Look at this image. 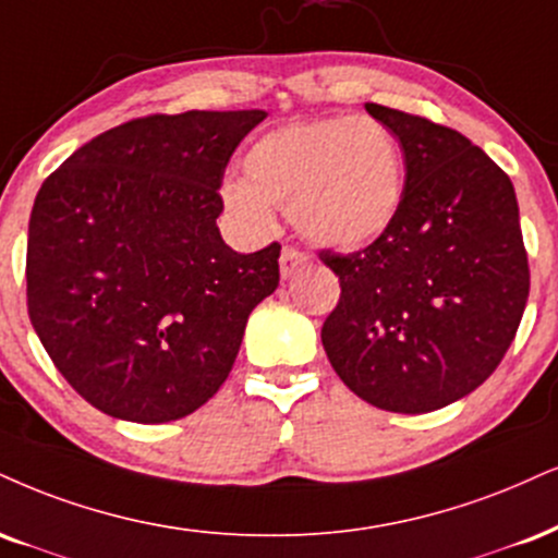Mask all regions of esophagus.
<instances>
[{"instance_id":"esophagus-1","label":"esophagus","mask_w":558,"mask_h":558,"mask_svg":"<svg viewBox=\"0 0 558 558\" xmlns=\"http://www.w3.org/2000/svg\"><path fill=\"white\" fill-rule=\"evenodd\" d=\"M306 254L299 252L296 246H283V252H280V275H283V278H291L299 267L306 265Z\"/></svg>"}]
</instances>
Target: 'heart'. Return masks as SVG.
<instances>
[{"label": "heart", "instance_id": "1", "mask_svg": "<svg viewBox=\"0 0 558 558\" xmlns=\"http://www.w3.org/2000/svg\"><path fill=\"white\" fill-rule=\"evenodd\" d=\"M244 177L220 186L236 223L270 231L272 207H283L314 244L359 250L392 226L405 166L387 124L345 113L265 132L246 150Z\"/></svg>", "mask_w": 558, "mask_h": 558}]
</instances>
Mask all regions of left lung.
Here are the masks:
<instances>
[{
    "label": "left lung",
    "mask_w": 558,
    "mask_h": 558,
    "mask_svg": "<svg viewBox=\"0 0 558 558\" xmlns=\"http://www.w3.org/2000/svg\"><path fill=\"white\" fill-rule=\"evenodd\" d=\"M366 111L400 140L405 186L366 250L319 252L340 278L322 345L361 400L428 413L481 387L512 345L530 293L520 207L507 173L460 132Z\"/></svg>",
    "instance_id": "left-lung-1"
}]
</instances>
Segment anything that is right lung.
<instances>
[{"label":"right lung","instance_id":"1","mask_svg":"<svg viewBox=\"0 0 558 558\" xmlns=\"http://www.w3.org/2000/svg\"><path fill=\"white\" fill-rule=\"evenodd\" d=\"M267 113L132 119L44 181L28 226V314L59 374L100 413L184 418L218 392L252 308L278 288L280 244L220 239V184Z\"/></svg>","mask_w":558,"mask_h":558}]
</instances>
